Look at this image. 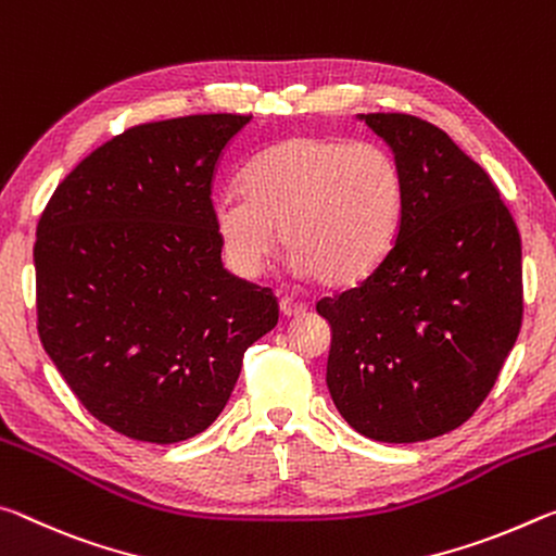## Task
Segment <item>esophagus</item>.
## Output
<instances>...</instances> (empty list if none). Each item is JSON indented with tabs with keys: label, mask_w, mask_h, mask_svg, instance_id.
Masks as SVG:
<instances>
[{
	"label": "esophagus",
	"mask_w": 556,
	"mask_h": 556,
	"mask_svg": "<svg viewBox=\"0 0 556 556\" xmlns=\"http://www.w3.org/2000/svg\"><path fill=\"white\" fill-rule=\"evenodd\" d=\"M278 307H280V315H283V317H300V315H305V311H307L303 303H295V300H288V298H280Z\"/></svg>",
	"instance_id": "34e87169"
}]
</instances>
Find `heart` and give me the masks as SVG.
Returning <instances> with one entry per match:
<instances>
[{"instance_id": "heart-1", "label": "heart", "mask_w": 556, "mask_h": 556, "mask_svg": "<svg viewBox=\"0 0 556 556\" xmlns=\"http://www.w3.org/2000/svg\"><path fill=\"white\" fill-rule=\"evenodd\" d=\"M243 194L214 204V229L229 268L256 278L278 233L300 278L350 288L371 276L396 241L404 179L377 142L298 135L251 162Z\"/></svg>"}]
</instances>
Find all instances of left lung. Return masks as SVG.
Segmentation results:
<instances>
[{"instance_id": "left-lung-1", "label": "left lung", "mask_w": 556, "mask_h": 556, "mask_svg": "<svg viewBox=\"0 0 556 556\" xmlns=\"http://www.w3.org/2000/svg\"><path fill=\"white\" fill-rule=\"evenodd\" d=\"M404 179L396 241L357 288L317 303L327 389L354 431L416 443L476 414L522 325V243L493 179L441 127L357 115Z\"/></svg>"}]
</instances>
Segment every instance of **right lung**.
Instances as JSON below:
<instances>
[{
  "label": "right lung",
  "instance_id": "obj_1",
  "mask_svg": "<svg viewBox=\"0 0 556 556\" xmlns=\"http://www.w3.org/2000/svg\"><path fill=\"white\" fill-rule=\"evenodd\" d=\"M251 115L135 125L61 181L36 229L43 350L100 424L135 441L202 433L243 352L278 323L268 288L231 276L212 179Z\"/></svg>",
  "mask_w": 556,
  "mask_h": 556
}]
</instances>
